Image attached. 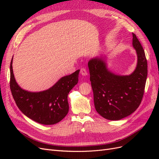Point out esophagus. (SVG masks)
<instances>
[{"mask_svg": "<svg viewBox=\"0 0 159 159\" xmlns=\"http://www.w3.org/2000/svg\"><path fill=\"white\" fill-rule=\"evenodd\" d=\"M80 74L82 75L83 76H86L88 75V71L87 70H86L85 68H82L80 70Z\"/></svg>", "mask_w": 159, "mask_h": 159, "instance_id": "obj_1", "label": "esophagus"}]
</instances>
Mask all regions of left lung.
<instances>
[{"label": "left lung", "instance_id": "obj_1", "mask_svg": "<svg viewBox=\"0 0 159 159\" xmlns=\"http://www.w3.org/2000/svg\"><path fill=\"white\" fill-rule=\"evenodd\" d=\"M133 46L136 50L137 64L128 75L113 74L102 57L88 61L95 108L106 119L117 121L133 113L140 105L147 77V61L143 47L133 33Z\"/></svg>", "mask_w": 159, "mask_h": 159}]
</instances>
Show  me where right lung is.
Returning a JSON list of instances; mask_svg holds the SVG:
<instances>
[{
  "label": "right lung",
  "mask_w": 159,
  "mask_h": 159,
  "mask_svg": "<svg viewBox=\"0 0 159 159\" xmlns=\"http://www.w3.org/2000/svg\"><path fill=\"white\" fill-rule=\"evenodd\" d=\"M10 88L18 107L26 117L38 123L54 125L61 121L68 114V95L78 82L80 70L62 77L48 89L31 92L22 89L14 78L12 58L10 66Z\"/></svg>",
  "instance_id": "add662e5"
}]
</instances>
